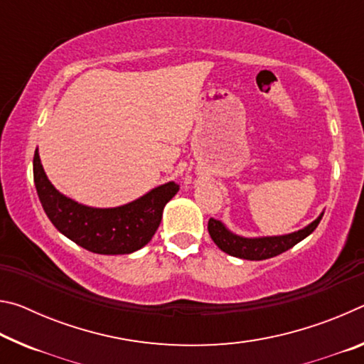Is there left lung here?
<instances>
[{
  "label": "left lung",
  "instance_id": "left-lung-1",
  "mask_svg": "<svg viewBox=\"0 0 364 364\" xmlns=\"http://www.w3.org/2000/svg\"><path fill=\"white\" fill-rule=\"evenodd\" d=\"M323 215L324 212L319 213L316 220H313L310 225H306L299 231L279 234V236H239V234L232 232L223 221L215 218L208 220V232H210L213 242L218 245V249L228 255L244 258V260H267V258L276 257L282 252L292 249L295 244L310 236L316 230Z\"/></svg>",
  "mask_w": 364,
  "mask_h": 364
}]
</instances>
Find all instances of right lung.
<instances>
[{"instance_id":"obj_1","label":"right lung","mask_w":364,"mask_h":364,"mask_svg":"<svg viewBox=\"0 0 364 364\" xmlns=\"http://www.w3.org/2000/svg\"><path fill=\"white\" fill-rule=\"evenodd\" d=\"M33 180L43 210L56 230L80 247L101 255H125L143 249L162 221L164 207L180 189L168 181L128 204L90 207L54 188L43 168L38 149L33 157Z\"/></svg>"}]
</instances>
